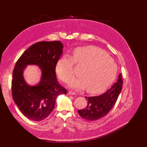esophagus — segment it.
I'll return each mask as SVG.
<instances>
[{
	"instance_id": "34e87169",
	"label": "esophagus",
	"mask_w": 147,
	"mask_h": 147,
	"mask_svg": "<svg viewBox=\"0 0 147 147\" xmlns=\"http://www.w3.org/2000/svg\"><path fill=\"white\" fill-rule=\"evenodd\" d=\"M68 95H76V93L74 92L69 91V92H68Z\"/></svg>"
}]
</instances>
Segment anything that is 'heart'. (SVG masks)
Here are the masks:
<instances>
[{
  "label": "heart",
  "mask_w": 147,
  "mask_h": 147,
  "mask_svg": "<svg viewBox=\"0 0 147 147\" xmlns=\"http://www.w3.org/2000/svg\"><path fill=\"white\" fill-rule=\"evenodd\" d=\"M74 63L82 66L80 78L73 80L70 87L76 90L87 88L90 93H98L107 88L117 74V65L104 51L94 46L74 49L73 57L64 55L56 65V72L62 82H68L74 77Z\"/></svg>",
  "instance_id": "obj_1"
}]
</instances>
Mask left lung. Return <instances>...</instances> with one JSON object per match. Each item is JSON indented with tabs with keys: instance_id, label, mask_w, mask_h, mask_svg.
<instances>
[{
	"instance_id": "8db88e82",
	"label": "left lung",
	"mask_w": 147,
	"mask_h": 147,
	"mask_svg": "<svg viewBox=\"0 0 147 147\" xmlns=\"http://www.w3.org/2000/svg\"><path fill=\"white\" fill-rule=\"evenodd\" d=\"M123 81L121 74L119 75L117 82L105 93L99 96H89L88 104L85 109L78 112L82 117L88 121H96L107 115L114 107L123 88Z\"/></svg>"
}]
</instances>
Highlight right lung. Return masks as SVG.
Segmentation results:
<instances>
[{"label":"right lung","instance_id":"right-lung-1","mask_svg":"<svg viewBox=\"0 0 147 147\" xmlns=\"http://www.w3.org/2000/svg\"><path fill=\"white\" fill-rule=\"evenodd\" d=\"M59 41L39 42L32 45L19 58L12 72V96L21 113L29 119L40 121L54 110L55 100L67 90L59 84L55 67L63 51ZM27 65H38L42 71L40 83L28 86L23 77Z\"/></svg>","mask_w":147,"mask_h":147}]
</instances>
